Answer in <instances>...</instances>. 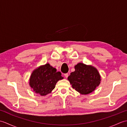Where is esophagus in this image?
I'll list each match as a JSON object with an SVG mask.
<instances>
[{
    "label": "esophagus",
    "mask_w": 127,
    "mask_h": 127,
    "mask_svg": "<svg viewBox=\"0 0 127 127\" xmlns=\"http://www.w3.org/2000/svg\"><path fill=\"white\" fill-rule=\"evenodd\" d=\"M68 76H69V75H68V73L64 74V76H65L66 78L68 77Z\"/></svg>",
    "instance_id": "34e87169"
}]
</instances>
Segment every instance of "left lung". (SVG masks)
I'll return each mask as SVG.
<instances>
[{
  "mask_svg": "<svg viewBox=\"0 0 127 127\" xmlns=\"http://www.w3.org/2000/svg\"><path fill=\"white\" fill-rule=\"evenodd\" d=\"M75 71L68 77L72 87L82 94L91 93L100 84V76L96 69L80 63L75 66Z\"/></svg>",
  "mask_w": 127,
  "mask_h": 127,
  "instance_id": "obj_1",
  "label": "left lung"
}]
</instances>
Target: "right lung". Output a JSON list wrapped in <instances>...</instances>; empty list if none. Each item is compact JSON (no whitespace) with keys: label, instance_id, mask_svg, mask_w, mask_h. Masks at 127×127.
Returning a JSON list of instances; mask_svg holds the SVG:
<instances>
[{"label":"right lung","instance_id":"add662e5","mask_svg":"<svg viewBox=\"0 0 127 127\" xmlns=\"http://www.w3.org/2000/svg\"><path fill=\"white\" fill-rule=\"evenodd\" d=\"M61 75V72H57L56 69L46 64L32 72L29 85L35 93L45 95L55 88L58 81L63 79Z\"/></svg>","mask_w":127,"mask_h":127}]
</instances>
